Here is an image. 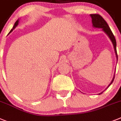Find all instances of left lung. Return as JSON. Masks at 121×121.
Instances as JSON below:
<instances>
[{"instance_id":"8db88e82","label":"left lung","mask_w":121,"mask_h":121,"mask_svg":"<svg viewBox=\"0 0 121 121\" xmlns=\"http://www.w3.org/2000/svg\"><path fill=\"white\" fill-rule=\"evenodd\" d=\"M91 16L92 17V22L93 26L95 27H98V28H102L104 32L108 35V37H110V40H111V42H112V44H113V46H114V51H115L116 57H117V50H116V41L115 37H114V35L112 34V31L110 29L109 26L108 25L107 22H106L105 19L99 14H91ZM114 76H115V75H114V77L112 78L111 83L110 84V85L108 86V87L112 84V82L114 81V77H115ZM102 93L103 92L100 93V94H102Z\"/></svg>"}]
</instances>
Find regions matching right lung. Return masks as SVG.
<instances>
[{
    "label": "right lung",
    "mask_w": 121,
    "mask_h": 121,
    "mask_svg": "<svg viewBox=\"0 0 121 121\" xmlns=\"http://www.w3.org/2000/svg\"><path fill=\"white\" fill-rule=\"evenodd\" d=\"M18 22H19V21L18 20H17L16 21V22H15V23H14V26H13V29H12L11 30H10V32H9V34H10V32H12V31H13V30L14 29V28H15V27H16V26H17V24H18Z\"/></svg>",
    "instance_id": "right-lung-1"
}]
</instances>
